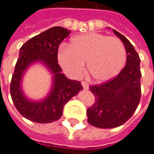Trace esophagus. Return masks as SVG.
Returning a JSON list of instances; mask_svg holds the SVG:
<instances>
[{
	"instance_id": "1",
	"label": "esophagus",
	"mask_w": 154,
	"mask_h": 154,
	"mask_svg": "<svg viewBox=\"0 0 154 154\" xmlns=\"http://www.w3.org/2000/svg\"><path fill=\"white\" fill-rule=\"evenodd\" d=\"M81 85H82V87L84 89H88L89 88V84L86 82V81H82V82H81Z\"/></svg>"
}]
</instances>
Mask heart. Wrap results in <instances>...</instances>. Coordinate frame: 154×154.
<instances>
[{
    "label": "heart",
    "mask_w": 154,
    "mask_h": 154,
    "mask_svg": "<svg viewBox=\"0 0 154 154\" xmlns=\"http://www.w3.org/2000/svg\"><path fill=\"white\" fill-rule=\"evenodd\" d=\"M59 64L74 75L82 73L87 63L89 75L97 82H105L117 75L125 64L126 51L118 37L99 32L81 34L71 40L69 48L58 51Z\"/></svg>",
    "instance_id": "heart-1"
}]
</instances>
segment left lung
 Here are the masks:
<instances>
[{
    "label": "left lung",
    "mask_w": 154,
    "mask_h": 154,
    "mask_svg": "<svg viewBox=\"0 0 154 154\" xmlns=\"http://www.w3.org/2000/svg\"><path fill=\"white\" fill-rule=\"evenodd\" d=\"M126 51L125 68L106 82L90 86L95 103L87 109L88 123L100 128H113L124 125L135 112L141 99L140 57L132 44L113 29Z\"/></svg>",
    "instance_id": "left-lung-1"
}]
</instances>
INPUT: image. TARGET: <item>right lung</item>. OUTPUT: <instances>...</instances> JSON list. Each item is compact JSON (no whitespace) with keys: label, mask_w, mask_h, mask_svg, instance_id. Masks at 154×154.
I'll use <instances>...</instances> for the list:
<instances>
[{"label":"right lung","mask_w":154,"mask_h":154,"mask_svg":"<svg viewBox=\"0 0 154 154\" xmlns=\"http://www.w3.org/2000/svg\"><path fill=\"white\" fill-rule=\"evenodd\" d=\"M62 26H54L30 38L21 47L10 83V95L16 109L29 121L49 124L60 119L64 105L82 89L80 81L72 80L61 73L57 51L60 43L70 34ZM34 62H41L54 75L53 87L48 97L32 102L24 97L20 87L24 71Z\"/></svg>","instance_id":"add662e5"}]
</instances>
